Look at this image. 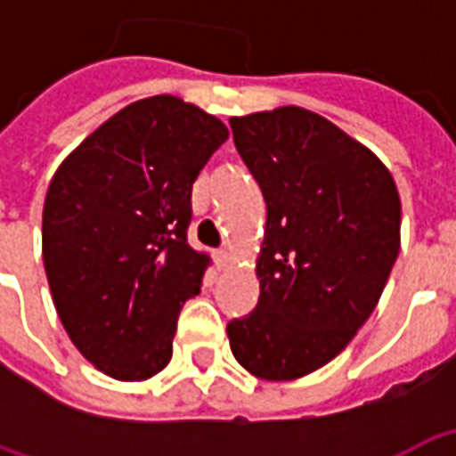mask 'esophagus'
<instances>
[{
	"mask_svg": "<svg viewBox=\"0 0 456 456\" xmlns=\"http://www.w3.org/2000/svg\"><path fill=\"white\" fill-rule=\"evenodd\" d=\"M215 258H217V266L219 268H227L229 264H232V254H229L227 248H219L217 254H215Z\"/></svg>",
	"mask_w": 456,
	"mask_h": 456,
	"instance_id": "1",
	"label": "esophagus"
}]
</instances>
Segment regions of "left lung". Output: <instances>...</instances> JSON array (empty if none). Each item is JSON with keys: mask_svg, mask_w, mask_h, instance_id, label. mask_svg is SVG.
Listing matches in <instances>:
<instances>
[{"mask_svg": "<svg viewBox=\"0 0 456 456\" xmlns=\"http://www.w3.org/2000/svg\"><path fill=\"white\" fill-rule=\"evenodd\" d=\"M266 200L254 313L227 325L232 354L264 381L332 362L369 320L401 251V198L363 143L303 107L229 119Z\"/></svg>", "mask_w": 456, "mask_h": 456, "instance_id": "8db88e82", "label": "left lung"}]
</instances>
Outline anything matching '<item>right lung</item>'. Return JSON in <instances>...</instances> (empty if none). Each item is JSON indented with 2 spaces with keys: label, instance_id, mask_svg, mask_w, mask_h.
Segmentation results:
<instances>
[{
  "label": "right lung",
  "instance_id": "add662e5",
  "mask_svg": "<svg viewBox=\"0 0 456 456\" xmlns=\"http://www.w3.org/2000/svg\"><path fill=\"white\" fill-rule=\"evenodd\" d=\"M195 104L124 107L61 163L44 205V266L77 352L117 381L168 366L180 307L209 264L188 244L192 183L227 141Z\"/></svg>",
  "mask_w": 456,
  "mask_h": 456
}]
</instances>
